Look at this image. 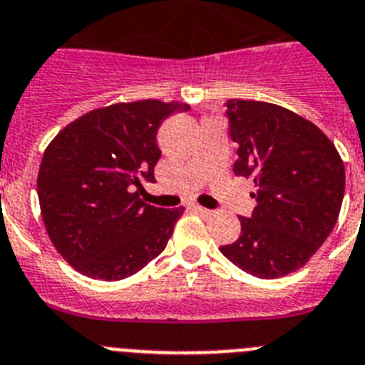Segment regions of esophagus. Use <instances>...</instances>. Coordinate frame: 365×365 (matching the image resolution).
<instances>
[{
	"label": "esophagus",
	"instance_id": "esophagus-1",
	"mask_svg": "<svg viewBox=\"0 0 365 365\" xmlns=\"http://www.w3.org/2000/svg\"><path fill=\"white\" fill-rule=\"evenodd\" d=\"M192 211L200 216H211L212 215V211H209V209H205V207H200V205H192Z\"/></svg>",
	"mask_w": 365,
	"mask_h": 365
}]
</instances>
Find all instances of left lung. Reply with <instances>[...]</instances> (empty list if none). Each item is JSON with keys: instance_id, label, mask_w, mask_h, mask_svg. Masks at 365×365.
<instances>
[{"instance_id": "left-lung-1", "label": "left lung", "mask_w": 365, "mask_h": 365, "mask_svg": "<svg viewBox=\"0 0 365 365\" xmlns=\"http://www.w3.org/2000/svg\"><path fill=\"white\" fill-rule=\"evenodd\" d=\"M225 107L238 143L232 170L252 180L256 207L251 218L238 216L242 235L220 252L252 277H285L333 231L346 189L342 158L317 125L284 107L247 100Z\"/></svg>"}]
</instances>
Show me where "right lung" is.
I'll return each mask as SVG.
<instances>
[{"mask_svg":"<svg viewBox=\"0 0 365 365\" xmlns=\"http://www.w3.org/2000/svg\"><path fill=\"white\" fill-rule=\"evenodd\" d=\"M187 103L142 100L93 110L47 147L38 198L48 238L72 267L114 282L145 267L165 249L180 209L143 202L142 180H154L163 120Z\"/></svg>","mask_w":365,"mask_h":365,"instance_id":"right-lung-1","label":"right lung"}]
</instances>
